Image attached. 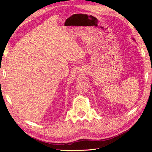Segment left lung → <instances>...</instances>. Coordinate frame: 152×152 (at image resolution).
<instances>
[{
    "instance_id": "8db88e82",
    "label": "left lung",
    "mask_w": 152,
    "mask_h": 152,
    "mask_svg": "<svg viewBox=\"0 0 152 152\" xmlns=\"http://www.w3.org/2000/svg\"><path fill=\"white\" fill-rule=\"evenodd\" d=\"M132 40H134V41H135V40H134V39H132Z\"/></svg>"
}]
</instances>
